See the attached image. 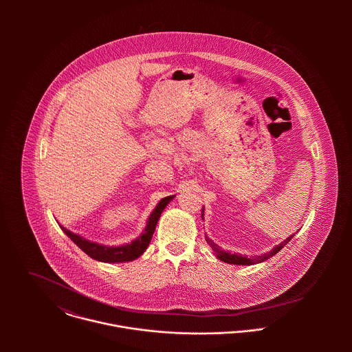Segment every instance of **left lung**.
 <instances>
[{"instance_id": "left-lung-1", "label": "left lung", "mask_w": 352, "mask_h": 352, "mask_svg": "<svg viewBox=\"0 0 352 352\" xmlns=\"http://www.w3.org/2000/svg\"><path fill=\"white\" fill-rule=\"evenodd\" d=\"M201 218H203V214H201ZM293 237H294V234L290 236V237H287L285 241H282V244L274 247L271 251L267 252V253H264V254H261V256H253L251 258H248L247 256H241V254H239V253H230V252L222 251V250H221L214 241H211L207 236H206V241H207V244L211 247V250L215 252V254H217V257H218L219 260H222V261H225V263H229V264L252 265V264H256V263L265 261L267 258H270V257H272L274 254H276V253L280 251Z\"/></svg>"}]
</instances>
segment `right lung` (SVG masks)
<instances>
[{"instance_id":"add662e5","label":"right lung","mask_w":352,"mask_h":352,"mask_svg":"<svg viewBox=\"0 0 352 352\" xmlns=\"http://www.w3.org/2000/svg\"><path fill=\"white\" fill-rule=\"evenodd\" d=\"M173 198H175V195L166 197V198H164V199L158 201L155 208L151 211V217L148 218V222H146V228L141 233V236L138 239H135L134 241H131L130 244L120 245V247L101 245V244L89 241V240L81 237L80 234H76V233L67 230L62 225H59V226L65 232V234L76 245H78V248H81L88 256H91L95 260H99V261H102V263H124V261H131V260L138 258L144 252L146 251L148 245L151 244V236H153V233L155 230V225H157V222H158V219L161 217V212L164 211L166 204L172 201Z\"/></svg>"}]
</instances>
